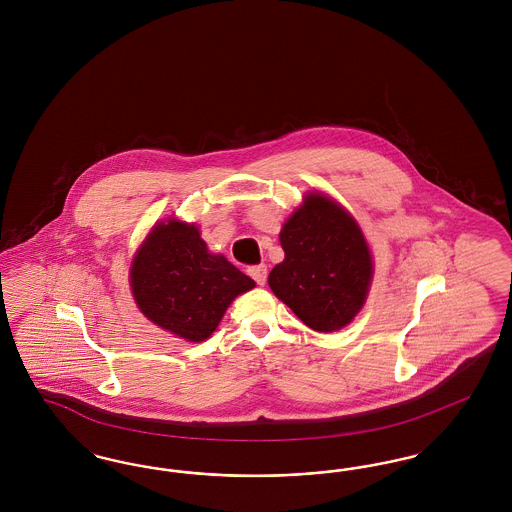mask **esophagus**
<instances>
[{
    "label": "esophagus",
    "instance_id": "obj_1",
    "mask_svg": "<svg viewBox=\"0 0 512 512\" xmlns=\"http://www.w3.org/2000/svg\"><path fill=\"white\" fill-rule=\"evenodd\" d=\"M247 272H249V276H251L259 286H265V282H267V267H265V265L251 267Z\"/></svg>",
    "mask_w": 512,
    "mask_h": 512
}]
</instances>
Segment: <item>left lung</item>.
Returning <instances> with one entry per match:
<instances>
[{
    "mask_svg": "<svg viewBox=\"0 0 512 512\" xmlns=\"http://www.w3.org/2000/svg\"><path fill=\"white\" fill-rule=\"evenodd\" d=\"M284 261L270 270L268 286L317 332L347 326L365 305L372 257L365 236L340 203L305 195L280 232Z\"/></svg>",
    "mask_w": 512,
    "mask_h": 512,
    "instance_id": "8db88e82",
    "label": "left lung"
}]
</instances>
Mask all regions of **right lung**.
<instances>
[{
    "label": "right lung",
    "instance_id": "1",
    "mask_svg": "<svg viewBox=\"0 0 512 512\" xmlns=\"http://www.w3.org/2000/svg\"><path fill=\"white\" fill-rule=\"evenodd\" d=\"M130 286L151 322L188 341L207 340L228 305L255 282L209 253L195 224L163 220L151 228L130 267Z\"/></svg>",
    "mask_w": 512,
    "mask_h": 512
}]
</instances>
